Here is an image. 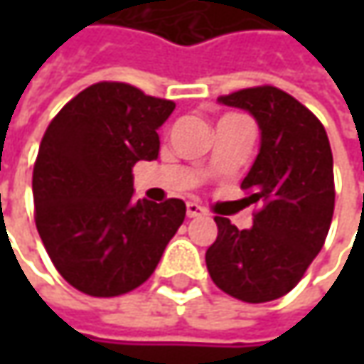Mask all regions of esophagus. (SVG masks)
Instances as JSON below:
<instances>
[{
    "label": "esophagus",
    "mask_w": 364,
    "mask_h": 364,
    "mask_svg": "<svg viewBox=\"0 0 364 364\" xmlns=\"http://www.w3.org/2000/svg\"><path fill=\"white\" fill-rule=\"evenodd\" d=\"M186 215L190 218H198V217H204L206 215V210H204L203 206L198 203H188L186 204Z\"/></svg>",
    "instance_id": "34e87169"
}]
</instances>
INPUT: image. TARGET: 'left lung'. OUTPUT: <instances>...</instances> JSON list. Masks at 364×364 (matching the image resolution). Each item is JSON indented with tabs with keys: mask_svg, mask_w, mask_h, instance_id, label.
<instances>
[{
	"mask_svg": "<svg viewBox=\"0 0 364 364\" xmlns=\"http://www.w3.org/2000/svg\"><path fill=\"white\" fill-rule=\"evenodd\" d=\"M249 111L261 146L241 188L259 204L251 229L215 217L218 237L206 267L225 294L249 304L291 291L326 241L334 213V170L324 125L310 109L275 87L218 97Z\"/></svg>",
	"mask_w": 364,
	"mask_h": 364,
	"instance_id": "obj_1",
	"label": "left lung"
}]
</instances>
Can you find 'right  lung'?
Listing matches in <instances>:
<instances>
[{
  "mask_svg": "<svg viewBox=\"0 0 364 364\" xmlns=\"http://www.w3.org/2000/svg\"><path fill=\"white\" fill-rule=\"evenodd\" d=\"M174 101L97 82L50 121L32 176L36 227L78 291L113 298L139 287L186 217L180 198L133 200L132 168L160 154Z\"/></svg>",
  "mask_w": 364,
  "mask_h": 364,
  "instance_id": "obj_1",
  "label": "right lung"
}]
</instances>
